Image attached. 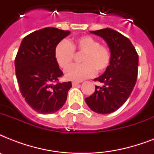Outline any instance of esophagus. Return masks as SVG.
I'll return each mask as SVG.
<instances>
[{
  "label": "esophagus",
  "instance_id": "34e87169",
  "mask_svg": "<svg viewBox=\"0 0 154 154\" xmlns=\"http://www.w3.org/2000/svg\"><path fill=\"white\" fill-rule=\"evenodd\" d=\"M79 84L78 82H72V86H76V85H77Z\"/></svg>",
  "mask_w": 154,
  "mask_h": 154
}]
</instances>
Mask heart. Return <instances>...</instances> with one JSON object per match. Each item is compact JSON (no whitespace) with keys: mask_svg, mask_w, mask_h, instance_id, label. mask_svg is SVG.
<instances>
[{"mask_svg":"<svg viewBox=\"0 0 154 154\" xmlns=\"http://www.w3.org/2000/svg\"><path fill=\"white\" fill-rule=\"evenodd\" d=\"M83 52L82 65L71 66L65 71V78L74 82H82L93 77L95 72L105 71L109 65L111 53L108 47L100 45L90 36H82L73 42L62 41L55 49V58L58 65L65 69L72 63L74 50Z\"/></svg>","mask_w":154,"mask_h":154,"instance_id":"obj_1","label":"heart"}]
</instances>
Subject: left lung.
I'll list each match as a JSON object with an SVG mask.
<instances>
[{"instance_id":"8db88e82","label":"left lung","mask_w":154,"mask_h":154,"mask_svg":"<svg viewBox=\"0 0 154 154\" xmlns=\"http://www.w3.org/2000/svg\"><path fill=\"white\" fill-rule=\"evenodd\" d=\"M105 40L111 53L109 65L101 76L95 78L102 87L95 86V92L85 101L90 109L109 114L118 109L130 96L136 84L138 54L129 41L109 28L90 31Z\"/></svg>"}]
</instances>
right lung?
Here are the masks:
<instances>
[{
	"label": "right lung",
	"instance_id": "add662e5",
	"mask_svg": "<svg viewBox=\"0 0 154 154\" xmlns=\"http://www.w3.org/2000/svg\"><path fill=\"white\" fill-rule=\"evenodd\" d=\"M70 31L47 27L22 40L15 59L16 77L25 101L42 114L56 112L67 99L72 83H57L63 74L55 58L58 43Z\"/></svg>",
	"mask_w": 154,
	"mask_h": 154
}]
</instances>
